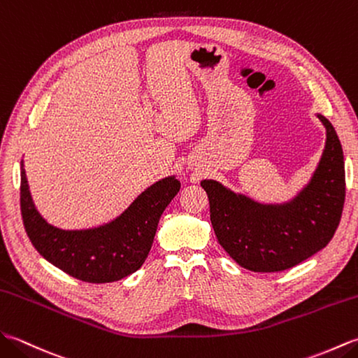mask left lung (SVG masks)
Instances as JSON below:
<instances>
[{"label": "left lung", "mask_w": 358, "mask_h": 358, "mask_svg": "<svg viewBox=\"0 0 358 358\" xmlns=\"http://www.w3.org/2000/svg\"><path fill=\"white\" fill-rule=\"evenodd\" d=\"M327 129L322 157L308 184L285 203H260L213 179L201 187L208 194L214 233L229 257L254 273L289 269L329 243L345 203V161L336 129Z\"/></svg>", "instance_id": "1"}]
</instances>
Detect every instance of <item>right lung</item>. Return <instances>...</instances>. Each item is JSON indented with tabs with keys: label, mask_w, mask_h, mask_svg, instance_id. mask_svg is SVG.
I'll return each mask as SVG.
<instances>
[{
	"label": "right lung",
	"mask_w": 358,
	"mask_h": 358,
	"mask_svg": "<svg viewBox=\"0 0 358 358\" xmlns=\"http://www.w3.org/2000/svg\"><path fill=\"white\" fill-rule=\"evenodd\" d=\"M179 189L176 178H164L107 224L62 229L36 210L21 161V216L31 245L61 271L89 283L116 282L138 271L152 248L159 219Z\"/></svg>",
	"instance_id": "right-lung-1"
}]
</instances>
